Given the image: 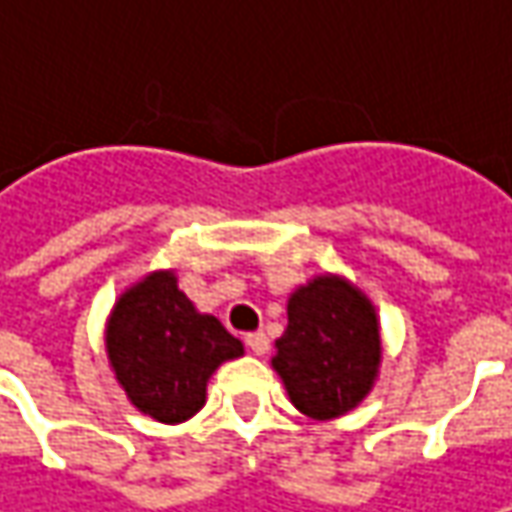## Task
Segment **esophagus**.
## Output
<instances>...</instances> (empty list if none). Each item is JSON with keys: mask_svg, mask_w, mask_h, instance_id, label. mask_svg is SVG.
Returning <instances> with one entry per match:
<instances>
[{"mask_svg": "<svg viewBox=\"0 0 512 512\" xmlns=\"http://www.w3.org/2000/svg\"><path fill=\"white\" fill-rule=\"evenodd\" d=\"M245 344L250 347V353H256V356H265L267 347H270V339H267L262 330H256V333H247Z\"/></svg>", "mask_w": 512, "mask_h": 512, "instance_id": "esophagus-1", "label": "esophagus"}]
</instances>
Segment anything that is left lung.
Returning <instances> with one entry per match:
<instances>
[{"label": "left lung", "instance_id": "8db88e82", "mask_svg": "<svg viewBox=\"0 0 512 512\" xmlns=\"http://www.w3.org/2000/svg\"><path fill=\"white\" fill-rule=\"evenodd\" d=\"M379 362V319L362 290L325 273L290 296L273 370L296 410L319 422L344 416L370 393Z\"/></svg>", "mask_w": 512, "mask_h": 512}]
</instances>
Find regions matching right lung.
<instances>
[{
	"label": "right lung",
	"mask_w": 512,
	"mask_h": 512,
	"mask_svg": "<svg viewBox=\"0 0 512 512\" xmlns=\"http://www.w3.org/2000/svg\"><path fill=\"white\" fill-rule=\"evenodd\" d=\"M105 347L130 404L165 424L196 416L213 370L245 353L216 316L193 307L173 270H156L119 296Z\"/></svg>",
	"instance_id": "right-lung-1"
}]
</instances>
